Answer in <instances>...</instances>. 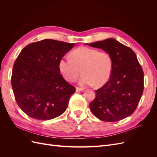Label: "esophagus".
<instances>
[{"label":"esophagus","mask_w":157,"mask_h":157,"mask_svg":"<svg viewBox=\"0 0 157 157\" xmlns=\"http://www.w3.org/2000/svg\"><path fill=\"white\" fill-rule=\"evenodd\" d=\"M83 90H84V89L82 88H79V87L76 88V92H81V91H83Z\"/></svg>","instance_id":"obj_1"}]
</instances>
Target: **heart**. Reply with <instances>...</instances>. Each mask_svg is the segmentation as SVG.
Masks as SVG:
<instances>
[{"mask_svg": "<svg viewBox=\"0 0 157 157\" xmlns=\"http://www.w3.org/2000/svg\"><path fill=\"white\" fill-rule=\"evenodd\" d=\"M59 70L69 82L80 78L82 85L96 84L101 86L111 77L113 71V59L105 51H99L89 47L82 46L71 52V58L63 57L59 61Z\"/></svg>", "mask_w": 157, "mask_h": 157, "instance_id": "obj_1", "label": "heart"}]
</instances>
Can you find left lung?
Returning <instances> with one entry per match:
<instances>
[{
	"instance_id": "1",
	"label": "left lung",
	"mask_w": 157,
	"mask_h": 157,
	"mask_svg": "<svg viewBox=\"0 0 157 157\" xmlns=\"http://www.w3.org/2000/svg\"><path fill=\"white\" fill-rule=\"evenodd\" d=\"M110 54L113 59L111 77L96 90L90 103L92 113L99 119L116 122L135 111L144 88V75L135 52L114 39L88 44Z\"/></svg>"
}]
</instances>
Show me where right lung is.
Listing matches in <instances>:
<instances>
[{
    "instance_id": "add662e5",
    "label": "right lung",
    "mask_w": 157,
    "mask_h": 157,
    "mask_svg": "<svg viewBox=\"0 0 157 157\" xmlns=\"http://www.w3.org/2000/svg\"><path fill=\"white\" fill-rule=\"evenodd\" d=\"M74 43L44 39L26 46L13 63L11 84L18 106L37 120L59 117L75 88L63 78L59 61Z\"/></svg>"
}]
</instances>
